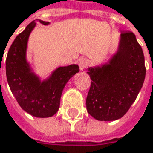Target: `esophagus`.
Here are the masks:
<instances>
[{
	"label": "esophagus",
	"instance_id": "esophagus-1",
	"mask_svg": "<svg viewBox=\"0 0 153 153\" xmlns=\"http://www.w3.org/2000/svg\"><path fill=\"white\" fill-rule=\"evenodd\" d=\"M88 65H89V60H88V59L87 58L82 57V58H80L79 59V66L80 70H83V69L86 68Z\"/></svg>",
	"mask_w": 153,
	"mask_h": 153
}]
</instances>
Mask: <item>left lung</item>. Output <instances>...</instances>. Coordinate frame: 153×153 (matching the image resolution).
Returning a JSON list of instances; mask_svg holds the SVG:
<instances>
[{"instance_id":"obj_1","label":"left lung","mask_w":153,"mask_h":153,"mask_svg":"<svg viewBox=\"0 0 153 153\" xmlns=\"http://www.w3.org/2000/svg\"><path fill=\"white\" fill-rule=\"evenodd\" d=\"M146 72L143 50L135 34L123 32L119 51L109 64L87 72L92 79L86 97L88 113L100 121L120 119L135 101Z\"/></svg>"}]
</instances>
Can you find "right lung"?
<instances>
[{"label":"right lung","mask_w":153,"mask_h":153,"mask_svg":"<svg viewBox=\"0 0 153 153\" xmlns=\"http://www.w3.org/2000/svg\"><path fill=\"white\" fill-rule=\"evenodd\" d=\"M34 27L35 23H29L14 39L6 59V75L10 90L23 110L37 118H48L58 112L62 91L79 68L77 65L60 67L48 80L41 82L26 60L28 36Z\"/></svg>","instance_id":"1"}]
</instances>
